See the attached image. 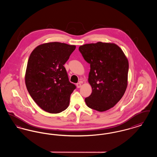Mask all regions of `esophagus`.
<instances>
[{
  "instance_id": "obj_1",
  "label": "esophagus",
  "mask_w": 157,
  "mask_h": 157,
  "mask_svg": "<svg viewBox=\"0 0 157 157\" xmlns=\"http://www.w3.org/2000/svg\"><path fill=\"white\" fill-rule=\"evenodd\" d=\"M76 86H77V88H81V83L80 82H79V83H76Z\"/></svg>"
}]
</instances>
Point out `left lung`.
Masks as SVG:
<instances>
[{
	"mask_svg": "<svg viewBox=\"0 0 157 157\" xmlns=\"http://www.w3.org/2000/svg\"><path fill=\"white\" fill-rule=\"evenodd\" d=\"M79 51L90 67L88 82L92 92L85 98L86 104L99 112L109 109L120 101L127 89V57L112 43L85 44L79 46Z\"/></svg>",
	"mask_w": 157,
	"mask_h": 157,
	"instance_id": "1",
	"label": "left lung"
}]
</instances>
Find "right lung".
<instances>
[{"mask_svg":"<svg viewBox=\"0 0 157 157\" xmlns=\"http://www.w3.org/2000/svg\"><path fill=\"white\" fill-rule=\"evenodd\" d=\"M76 48L75 45L49 42L39 45L30 53L25 83L30 97L46 112L65 110L76 88L69 81L63 65Z\"/></svg>","mask_w":157,"mask_h":157,"instance_id":"1","label":"right lung"}]
</instances>
